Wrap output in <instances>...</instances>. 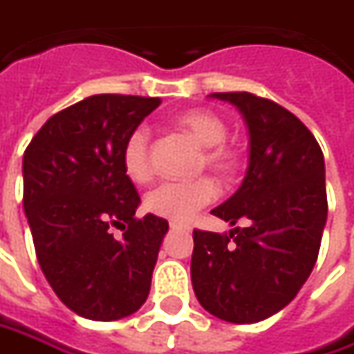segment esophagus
Returning <instances> with one entry per match:
<instances>
[{"mask_svg":"<svg viewBox=\"0 0 354 354\" xmlns=\"http://www.w3.org/2000/svg\"><path fill=\"white\" fill-rule=\"evenodd\" d=\"M170 230H186V232H190V227H188V225H184V223H178V222H170Z\"/></svg>","mask_w":354,"mask_h":354,"instance_id":"1","label":"esophagus"}]
</instances>
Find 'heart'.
Here are the masks:
<instances>
[{
  "instance_id": "1",
  "label": "heart",
  "mask_w": 354,
  "mask_h": 354,
  "mask_svg": "<svg viewBox=\"0 0 354 354\" xmlns=\"http://www.w3.org/2000/svg\"><path fill=\"white\" fill-rule=\"evenodd\" d=\"M178 127L186 131L194 140L204 147L200 164L212 168L218 174H230L238 166V154L223 140L227 127L222 118L209 111L192 109L184 111L174 118ZM122 168L127 176L136 184H147L152 178V156H150V136L147 129L132 131L122 147ZM218 184L214 178L200 176L184 182H164L154 188L145 200V206L154 216L172 222H188L200 207L207 206L218 198Z\"/></svg>"
}]
</instances>
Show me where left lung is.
<instances>
[{"label": "left lung", "instance_id": "8db88e82", "mask_svg": "<svg viewBox=\"0 0 354 354\" xmlns=\"http://www.w3.org/2000/svg\"><path fill=\"white\" fill-rule=\"evenodd\" d=\"M234 104L250 134L248 172L212 214L241 228L194 230L192 285L214 317L250 325L281 311L311 275L327 222L325 160L315 136L277 102L214 93Z\"/></svg>", "mask_w": 354, "mask_h": 354}]
</instances>
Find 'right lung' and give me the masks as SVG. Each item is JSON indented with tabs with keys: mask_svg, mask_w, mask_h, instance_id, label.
Returning a JSON list of instances; mask_svg holds the SVG:
<instances>
[{
	"mask_svg": "<svg viewBox=\"0 0 354 354\" xmlns=\"http://www.w3.org/2000/svg\"><path fill=\"white\" fill-rule=\"evenodd\" d=\"M158 104L88 97L51 116L24 154V209L41 271L57 297L91 321L132 315L150 291L168 222L134 216L140 196L122 168V147Z\"/></svg>",
	"mask_w": 354,
	"mask_h": 354,
	"instance_id": "add662e5",
	"label": "right lung"
}]
</instances>
